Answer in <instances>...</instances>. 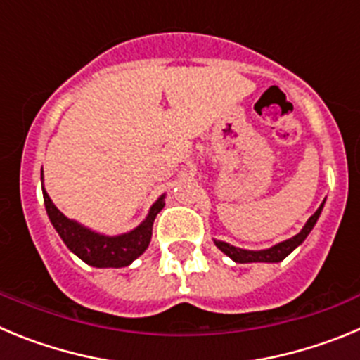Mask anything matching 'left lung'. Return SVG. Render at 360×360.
<instances>
[{"label": "left lung", "instance_id": "left-lung-1", "mask_svg": "<svg viewBox=\"0 0 360 360\" xmlns=\"http://www.w3.org/2000/svg\"><path fill=\"white\" fill-rule=\"evenodd\" d=\"M323 205L324 203H321V207L308 218L307 225H304L303 231L299 232V234H295L290 240L281 241V243L274 245V247H270V249L266 250L238 249V247H232V245L225 243V241H214V243L221 252L227 254V256L231 257V259H234L236 263H278L281 262V259H285L297 245L303 243L304 238L310 234V231L314 229V225H316L317 218H319L321 211H323Z\"/></svg>", "mask_w": 360, "mask_h": 360}]
</instances>
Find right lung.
<instances>
[{
    "label": "right lung",
    "mask_w": 360,
    "mask_h": 360,
    "mask_svg": "<svg viewBox=\"0 0 360 360\" xmlns=\"http://www.w3.org/2000/svg\"><path fill=\"white\" fill-rule=\"evenodd\" d=\"M44 207L49 212V218L52 225L56 227L57 234L61 236L66 247L72 250L75 256H79L84 263L97 269H120V266H128L133 259L141 256L148 249L149 241H151L153 221L157 218L158 212L164 207V196L153 203L151 211L148 218L142 221L136 229H133L128 234H120V236H103L90 229L82 227L77 221L66 218L59 209L56 207L43 189Z\"/></svg>",
    "instance_id": "add662e5"
}]
</instances>
